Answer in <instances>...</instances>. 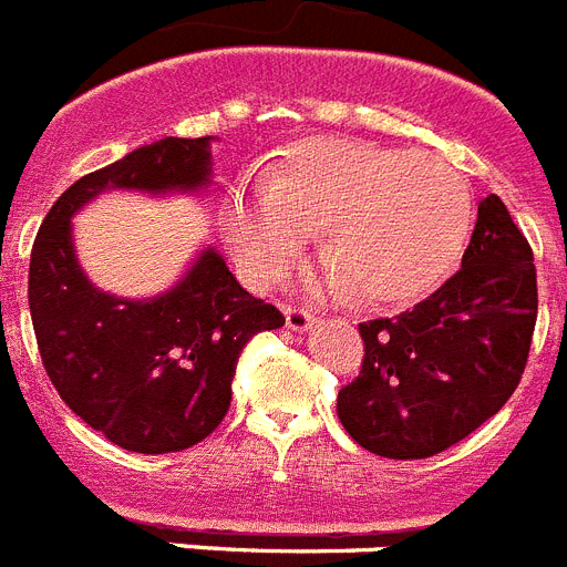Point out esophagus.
<instances>
[{"label": "esophagus", "mask_w": 567, "mask_h": 567, "mask_svg": "<svg viewBox=\"0 0 567 567\" xmlns=\"http://www.w3.org/2000/svg\"><path fill=\"white\" fill-rule=\"evenodd\" d=\"M285 311V322L291 331H308L313 322V311L306 306H282Z\"/></svg>", "instance_id": "obj_1"}]
</instances>
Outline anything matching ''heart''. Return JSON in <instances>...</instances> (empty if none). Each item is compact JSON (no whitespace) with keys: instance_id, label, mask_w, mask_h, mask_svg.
Returning <instances> with one entry per match:
<instances>
[{"instance_id":"heart-1","label":"heart","mask_w":567,"mask_h":567,"mask_svg":"<svg viewBox=\"0 0 567 567\" xmlns=\"http://www.w3.org/2000/svg\"><path fill=\"white\" fill-rule=\"evenodd\" d=\"M467 178L430 152L313 137L268 178L241 181L221 204V233L241 274L276 282L311 230L328 256L320 285L378 306L421 297L446 274L467 236Z\"/></svg>"}]
</instances>
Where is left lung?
Segmentation results:
<instances>
[{
    "mask_svg": "<svg viewBox=\"0 0 567 567\" xmlns=\"http://www.w3.org/2000/svg\"><path fill=\"white\" fill-rule=\"evenodd\" d=\"M536 308L534 250L487 195L461 268L415 308L360 322L363 365L337 394L340 423L383 458L444 453L516 392Z\"/></svg>",
    "mask_w": 567,
    "mask_h": 567,
    "instance_id": "8db88e82",
    "label": "left lung"
}]
</instances>
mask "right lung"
I'll use <instances>...</instances> for the list:
<instances>
[{"instance_id": "obj_1", "label": "right lung", "mask_w": 567, "mask_h": 567, "mask_svg": "<svg viewBox=\"0 0 567 567\" xmlns=\"http://www.w3.org/2000/svg\"><path fill=\"white\" fill-rule=\"evenodd\" d=\"M210 181V137H164L74 181L31 250L28 306L51 383L74 415L130 453H181L230 409L245 342L285 326L216 250L184 282L146 302L97 291L74 259L71 216L103 189H198Z\"/></svg>"}]
</instances>
